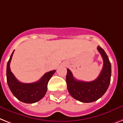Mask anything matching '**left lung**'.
Listing matches in <instances>:
<instances>
[{"label": "left lung", "mask_w": 123, "mask_h": 123, "mask_svg": "<svg viewBox=\"0 0 123 123\" xmlns=\"http://www.w3.org/2000/svg\"><path fill=\"white\" fill-rule=\"evenodd\" d=\"M98 51L103 59L104 64L99 76L92 81H83L74 78L69 69H67L66 83L69 94L76 100L89 103L97 100L103 96L108 88L111 77V64L106 53L100 46Z\"/></svg>", "instance_id": "left-lung-1"}]
</instances>
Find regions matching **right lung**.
<instances>
[{"label":"right lung","instance_id":"obj_1","mask_svg":"<svg viewBox=\"0 0 123 123\" xmlns=\"http://www.w3.org/2000/svg\"><path fill=\"white\" fill-rule=\"evenodd\" d=\"M14 50L7 64V82L12 94L24 103L33 104L39 101L45 96L47 90V84L55 70L46 73L38 81L31 83H23L19 81L10 69V63Z\"/></svg>","mask_w":123,"mask_h":123}]
</instances>
